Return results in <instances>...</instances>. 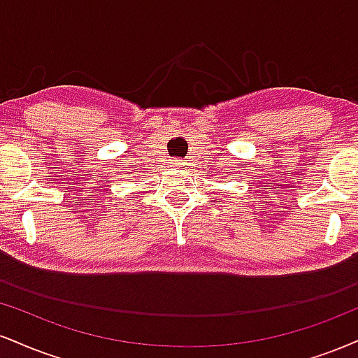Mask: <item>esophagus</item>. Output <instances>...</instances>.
<instances>
[{
	"label": "esophagus",
	"mask_w": 358,
	"mask_h": 358,
	"mask_svg": "<svg viewBox=\"0 0 358 358\" xmlns=\"http://www.w3.org/2000/svg\"><path fill=\"white\" fill-rule=\"evenodd\" d=\"M173 165H175V166H178V165H182V163H180L178 160H175V163H173Z\"/></svg>",
	"instance_id": "1"
}]
</instances>
